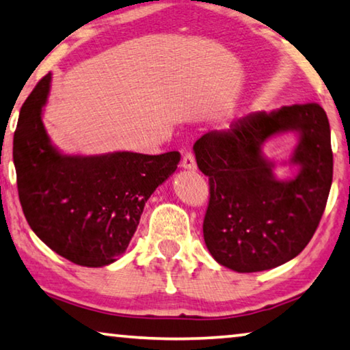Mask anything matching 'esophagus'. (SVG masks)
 Returning a JSON list of instances; mask_svg holds the SVG:
<instances>
[{
    "label": "esophagus",
    "instance_id": "obj_1",
    "mask_svg": "<svg viewBox=\"0 0 350 350\" xmlns=\"http://www.w3.org/2000/svg\"><path fill=\"white\" fill-rule=\"evenodd\" d=\"M182 166H184L185 170H196V160H195V155L191 152H185L184 159H182Z\"/></svg>",
    "mask_w": 350,
    "mask_h": 350
}]
</instances>
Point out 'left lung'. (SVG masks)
<instances>
[{
	"instance_id": "obj_1",
	"label": "left lung",
	"mask_w": 350,
	"mask_h": 350,
	"mask_svg": "<svg viewBox=\"0 0 350 350\" xmlns=\"http://www.w3.org/2000/svg\"><path fill=\"white\" fill-rule=\"evenodd\" d=\"M296 130L293 163L301 173L277 181L261 155L266 137ZM199 170L208 176L204 241L219 265L237 273L275 268L304 251L318 229L334 177L330 124L316 103L255 112L195 143Z\"/></svg>"
}]
</instances>
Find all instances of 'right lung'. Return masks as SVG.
Instances as JSON below:
<instances>
[{
  "label": "right lung",
  "instance_id": "obj_1",
  "mask_svg": "<svg viewBox=\"0 0 350 350\" xmlns=\"http://www.w3.org/2000/svg\"><path fill=\"white\" fill-rule=\"evenodd\" d=\"M51 75L25 104L14 132V165L21 208L34 234L76 265L113 263L129 246L145 204L174 173L180 154L113 152L62 155L42 123Z\"/></svg>",
  "mask_w": 350,
  "mask_h": 350
}]
</instances>
